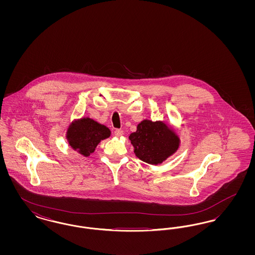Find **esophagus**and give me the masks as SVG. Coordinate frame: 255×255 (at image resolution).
<instances>
[{
    "instance_id": "obj_1",
    "label": "esophagus",
    "mask_w": 255,
    "mask_h": 255,
    "mask_svg": "<svg viewBox=\"0 0 255 255\" xmlns=\"http://www.w3.org/2000/svg\"><path fill=\"white\" fill-rule=\"evenodd\" d=\"M114 133H115L116 136H122V134H123V131L121 130V129H116Z\"/></svg>"
}]
</instances>
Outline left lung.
<instances>
[{
  "instance_id": "1",
  "label": "left lung",
  "mask_w": 255,
  "mask_h": 255,
  "mask_svg": "<svg viewBox=\"0 0 255 255\" xmlns=\"http://www.w3.org/2000/svg\"><path fill=\"white\" fill-rule=\"evenodd\" d=\"M135 156L142 161L155 164L173 155L179 148V136L163 122L145 120L140 122L136 131L129 135Z\"/></svg>"
}]
</instances>
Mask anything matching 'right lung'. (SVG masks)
Here are the masks:
<instances>
[{
    "mask_svg": "<svg viewBox=\"0 0 255 255\" xmlns=\"http://www.w3.org/2000/svg\"><path fill=\"white\" fill-rule=\"evenodd\" d=\"M111 131L104 125L89 118L73 122L67 132V139L71 147L81 155L88 157L97 144L109 137Z\"/></svg>",
    "mask_w": 255,
    "mask_h": 255,
    "instance_id": "right-lung-1",
    "label": "right lung"
}]
</instances>
